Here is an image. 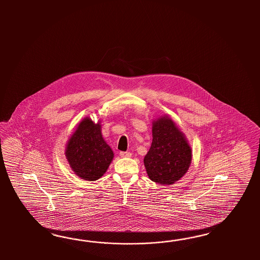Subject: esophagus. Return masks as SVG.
<instances>
[{
	"instance_id": "esophagus-1",
	"label": "esophagus",
	"mask_w": 260,
	"mask_h": 260,
	"mask_svg": "<svg viewBox=\"0 0 260 260\" xmlns=\"http://www.w3.org/2000/svg\"><path fill=\"white\" fill-rule=\"evenodd\" d=\"M119 154H120L121 157L123 158L131 157V156H132V153H131V152H127V151H121Z\"/></svg>"
}]
</instances>
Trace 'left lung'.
<instances>
[{
	"label": "left lung",
	"mask_w": 260,
	"mask_h": 260,
	"mask_svg": "<svg viewBox=\"0 0 260 260\" xmlns=\"http://www.w3.org/2000/svg\"><path fill=\"white\" fill-rule=\"evenodd\" d=\"M152 142L144 157L151 181L173 185L189 170L192 151L185 134L168 115L152 120Z\"/></svg>",
	"instance_id": "left-lung-1"
}]
</instances>
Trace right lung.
Here are the masks:
<instances>
[{"label": "right lung", "instance_id": "1", "mask_svg": "<svg viewBox=\"0 0 260 260\" xmlns=\"http://www.w3.org/2000/svg\"><path fill=\"white\" fill-rule=\"evenodd\" d=\"M64 154L71 170L87 181L101 178L114 157L103 138L101 121L94 123L90 117L80 121L67 143Z\"/></svg>", "mask_w": 260, "mask_h": 260}]
</instances>
